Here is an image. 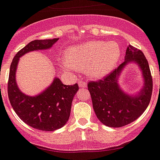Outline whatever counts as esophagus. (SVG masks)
Here are the masks:
<instances>
[{
	"label": "esophagus",
	"mask_w": 160,
	"mask_h": 160,
	"mask_svg": "<svg viewBox=\"0 0 160 160\" xmlns=\"http://www.w3.org/2000/svg\"><path fill=\"white\" fill-rule=\"evenodd\" d=\"M78 84H79V87L80 88H87V83L85 81H83V80H80L78 82Z\"/></svg>",
	"instance_id": "1"
}]
</instances>
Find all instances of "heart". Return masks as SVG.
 Masks as SVG:
<instances>
[{
	"instance_id": "obj_1",
	"label": "heart",
	"mask_w": 160,
	"mask_h": 160,
	"mask_svg": "<svg viewBox=\"0 0 160 160\" xmlns=\"http://www.w3.org/2000/svg\"><path fill=\"white\" fill-rule=\"evenodd\" d=\"M120 55V46L115 42L91 41L69 47L62 68L69 73L86 69L92 78H102L115 67Z\"/></svg>"
}]
</instances>
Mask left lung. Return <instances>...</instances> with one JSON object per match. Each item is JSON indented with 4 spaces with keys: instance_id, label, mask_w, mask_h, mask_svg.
Wrapping results in <instances>:
<instances>
[{
    "instance_id": "8db88e82",
    "label": "left lung",
    "mask_w": 160,
    "mask_h": 160,
    "mask_svg": "<svg viewBox=\"0 0 160 160\" xmlns=\"http://www.w3.org/2000/svg\"><path fill=\"white\" fill-rule=\"evenodd\" d=\"M133 63L144 79L142 88L137 94H128L120 88L118 79L125 67ZM97 118L103 125L118 128L137 120L147 109L152 92V78L148 62L142 51L129 45L125 61L103 80L88 84Z\"/></svg>"
}]
</instances>
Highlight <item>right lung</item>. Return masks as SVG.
I'll use <instances>...</instances> for the list:
<instances>
[{
	"label": "right lung",
	"mask_w": 160,
	"mask_h": 160,
	"mask_svg": "<svg viewBox=\"0 0 160 160\" xmlns=\"http://www.w3.org/2000/svg\"><path fill=\"white\" fill-rule=\"evenodd\" d=\"M58 38L34 40L19 50L10 66L8 95L10 103L19 118L31 127L42 131H54L63 127L69 118L72 99L78 91L77 83L65 85L55 77L47 88L35 96L25 95L16 83L19 58L31 51L51 48Z\"/></svg>",
	"instance_id": "obj_1"
}]
</instances>
